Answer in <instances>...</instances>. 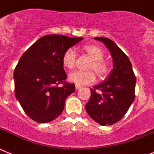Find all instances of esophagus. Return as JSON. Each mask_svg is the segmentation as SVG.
Masks as SVG:
<instances>
[{
	"label": "esophagus",
	"instance_id": "esophagus-1",
	"mask_svg": "<svg viewBox=\"0 0 154 154\" xmlns=\"http://www.w3.org/2000/svg\"><path fill=\"white\" fill-rule=\"evenodd\" d=\"M75 87H76V89H77V90H80V89H81L83 87H82V86H79V85H77V84H76Z\"/></svg>",
	"mask_w": 154,
	"mask_h": 154
}]
</instances>
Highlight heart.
<instances>
[{"label":"heart","mask_w":154,"mask_h":154,"mask_svg":"<svg viewBox=\"0 0 154 154\" xmlns=\"http://www.w3.org/2000/svg\"><path fill=\"white\" fill-rule=\"evenodd\" d=\"M84 51L92 59L88 66V71H76L72 72L69 74L68 79L70 82L79 86L88 85L94 83L96 80V73L100 79H103L109 74V65L103 58V51L97 45H86L84 47ZM77 60V53L74 49L69 48L66 50L62 57V63L63 67L67 69H73L75 67Z\"/></svg>","instance_id":"obj_1"}]
</instances>
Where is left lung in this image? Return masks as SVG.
I'll return each mask as SVG.
<instances>
[{
  "mask_svg": "<svg viewBox=\"0 0 154 154\" xmlns=\"http://www.w3.org/2000/svg\"><path fill=\"white\" fill-rule=\"evenodd\" d=\"M94 39L110 50L113 68L106 80L90 88L86 110L100 125H112L124 117L135 99L136 76L128 57L113 41L105 37Z\"/></svg>",
  "mask_w": 154,
  "mask_h": 154,
  "instance_id": "8db88e82",
  "label": "left lung"
}]
</instances>
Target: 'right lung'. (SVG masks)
Segmentation results:
<instances>
[{"instance_id": "add662e5", "label": "right lung", "mask_w": 154, "mask_h": 154, "mask_svg": "<svg viewBox=\"0 0 154 154\" xmlns=\"http://www.w3.org/2000/svg\"><path fill=\"white\" fill-rule=\"evenodd\" d=\"M82 40L48 34L37 40L20 58L14 72L15 97L34 121L48 123L63 112L75 84L66 80L62 57L66 50Z\"/></svg>"}]
</instances>
